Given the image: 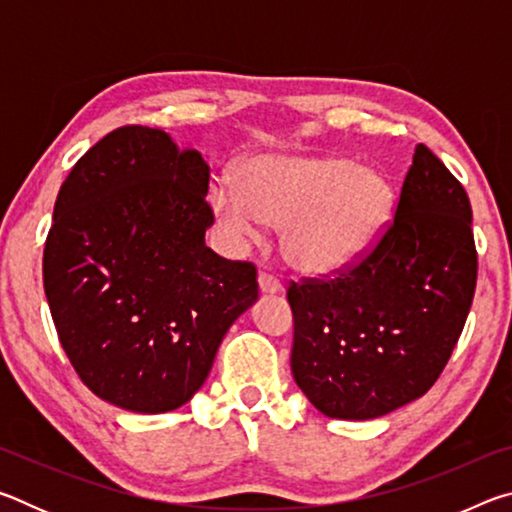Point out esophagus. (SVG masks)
Instances as JSON below:
<instances>
[{
    "label": "esophagus",
    "instance_id": "esophagus-1",
    "mask_svg": "<svg viewBox=\"0 0 512 512\" xmlns=\"http://www.w3.org/2000/svg\"><path fill=\"white\" fill-rule=\"evenodd\" d=\"M257 282H259V291L266 293V296H275V293H282V284L277 277H273L271 273L266 271H259L257 275Z\"/></svg>",
    "mask_w": 512,
    "mask_h": 512
}]
</instances>
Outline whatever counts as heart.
Here are the masks:
<instances>
[{"label":"heart","mask_w":512,"mask_h":512,"mask_svg":"<svg viewBox=\"0 0 512 512\" xmlns=\"http://www.w3.org/2000/svg\"><path fill=\"white\" fill-rule=\"evenodd\" d=\"M397 194L379 167L345 155L259 153L239 167V185L216 178L210 207L235 241L257 239L262 225L282 228V255L314 277L348 271L391 223Z\"/></svg>","instance_id":"obj_1"}]
</instances>
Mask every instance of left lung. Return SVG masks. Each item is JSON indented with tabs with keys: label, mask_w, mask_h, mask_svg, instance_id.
Wrapping results in <instances>:
<instances>
[{
	"label": "left lung",
	"mask_w": 512,
	"mask_h": 512,
	"mask_svg": "<svg viewBox=\"0 0 512 512\" xmlns=\"http://www.w3.org/2000/svg\"><path fill=\"white\" fill-rule=\"evenodd\" d=\"M474 287L470 198L418 144L372 253L334 280L289 287L293 379L327 418L375 420L411 404L443 372Z\"/></svg>",
	"instance_id": "left-lung-1"
}]
</instances>
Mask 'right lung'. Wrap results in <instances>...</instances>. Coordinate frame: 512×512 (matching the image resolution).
Listing matches in <instances>:
<instances>
[{"label": "right lung", "mask_w": 512, "mask_h": 512, "mask_svg": "<svg viewBox=\"0 0 512 512\" xmlns=\"http://www.w3.org/2000/svg\"><path fill=\"white\" fill-rule=\"evenodd\" d=\"M210 167L162 128L124 126L74 164L42 275L58 339L90 391L133 413L198 393L257 271L205 246Z\"/></svg>", "instance_id": "obj_1"}]
</instances>
